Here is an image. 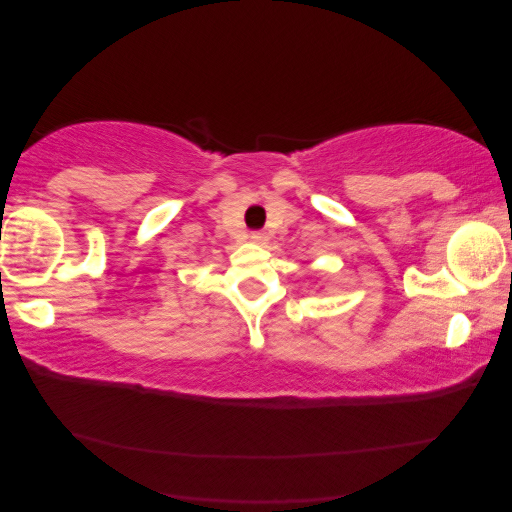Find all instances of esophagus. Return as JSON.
<instances>
[{
  "label": "esophagus",
  "mask_w": 512,
  "mask_h": 512,
  "mask_svg": "<svg viewBox=\"0 0 512 512\" xmlns=\"http://www.w3.org/2000/svg\"><path fill=\"white\" fill-rule=\"evenodd\" d=\"M249 237H251V242H256V244H268V233H263V230H254Z\"/></svg>",
  "instance_id": "1"
}]
</instances>
